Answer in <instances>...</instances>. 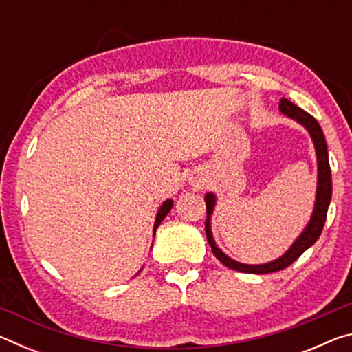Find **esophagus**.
I'll list each match as a JSON object with an SVG mask.
<instances>
[{
    "label": "esophagus",
    "mask_w": 352,
    "mask_h": 352,
    "mask_svg": "<svg viewBox=\"0 0 352 352\" xmlns=\"http://www.w3.org/2000/svg\"><path fill=\"white\" fill-rule=\"evenodd\" d=\"M192 183H194V186H199V184H201V183H204V182H201L200 178H199V180H194Z\"/></svg>",
    "instance_id": "34e87169"
}]
</instances>
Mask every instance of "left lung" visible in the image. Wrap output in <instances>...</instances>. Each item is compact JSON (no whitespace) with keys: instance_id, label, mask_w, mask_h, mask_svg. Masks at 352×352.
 Wrapping results in <instances>:
<instances>
[{"instance_id":"1","label":"left lung","mask_w":352,"mask_h":352,"mask_svg":"<svg viewBox=\"0 0 352 352\" xmlns=\"http://www.w3.org/2000/svg\"><path fill=\"white\" fill-rule=\"evenodd\" d=\"M279 111L284 116L294 119L295 122L307 130V133L311 135V140L315 147V157H317V190H315V201H314V210L309 219L305 230L301 231L300 236L296 237L294 243L285 250L284 254L279 258L265 262V264H243V262L236 261L230 258L228 254L223 253L222 250L214 241L212 230H211V217L214 212V208L217 204V195L214 192H206L205 195V204H206V222H205V231H206V239L212 253L216 258L222 262L225 267H228L231 270L242 272V273H253V275H265V273H273L278 270H283L285 267H289L292 262L296 261L300 256L306 252L309 247H312L323 231V226L326 222V214L327 208L331 204L332 197V178H331V168H329V157H327V146L326 140L321 130L317 119L309 115L305 110H301L300 107H296L294 102H290L289 99L283 98L279 102Z\"/></svg>"}]
</instances>
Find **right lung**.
Masks as SVG:
<instances>
[{"label":"right lung","mask_w":352,"mask_h":352,"mask_svg":"<svg viewBox=\"0 0 352 352\" xmlns=\"http://www.w3.org/2000/svg\"><path fill=\"white\" fill-rule=\"evenodd\" d=\"M172 206H174V200H172V199H168V200H164V201H163V205L158 208V211H157V217H155V223H153V237H155V231H157V228L160 226V223L163 222L164 217L168 216L169 211L172 210ZM140 272H141V270H140ZM140 272H138V273H140ZM138 273H136V275H138Z\"/></svg>","instance_id":"obj_1"}]
</instances>
